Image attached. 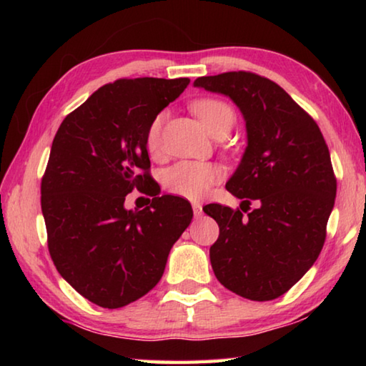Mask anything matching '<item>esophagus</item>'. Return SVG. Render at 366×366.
I'll use <instances>...</instances> for the list:
<instances>
[{
  "label": "esophagus",
  "mask_w": 366,
  "mask_h": 366,
  "mask_svg": "<svg viewBox=\"0 0 366 366\" xmlns=\"http://www.w3.org/2000/svg\"><path fill=\"white\" fill-rule=\"evenodd\" d=\"M192 208H194V214H195V218H200V216L203 214V209H202V203H198V202H194V203H192Z\"/></svg>",
  "instance_id": "esophagus-1"
}]
</instances>
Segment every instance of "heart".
Here are the masks:
<instances>
[{
    "instance_id": "obj_1",
    "label": "heart",
    "mask_w": 366,
    "mask_h": 366,
    "mask_svg": "<svg viewBox=\"0 0 366 366\" xmlns=\"http://www.w3.org/2000/svg\"><path fill=\"white\" fill-rule=\"evenodd\" d=\"M192 109L202 121L207 131L216 135L219 131H231L235 122L234 109L226 102L214 98H203L192 104ZM164 113L154 116L147 131V148L152 154L159 152L161 127H163ZM224 171L219 164L212 161H179L169 169H166L163 182L168 192L179 197L198 200L205 197L216 182H219Z\"/></svg>"
}]
</instances>
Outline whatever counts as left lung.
<instances>
[{
	"mask_svg": "<svg viewBox=\"0 0 366 366\" xmlns=\"http://www.w3.org/2000/svg\"><path fill=\"white\" fill-rule=\"evenodd\" d=\"M194 85L229 97L242 113L247 148L226 189L244 198V212L259 203L247 217L219 203L203 208L219 226L209 247L214 276L244 299H277L323 249L337 189L330 150L313 117L269 79L234 71Z\"/></svg>",
	"mask_w": 366,
	"mask_h": 366,
	"instance_id": "1",
	"label": "left lung"
}]
</instances>
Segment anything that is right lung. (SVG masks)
<instances>
[{
    "label": "right lung",
    "mask_w": 366,
    "mask_h": 366,
    "mask_svg": "<svg viewBox=\"0 0 366 366\" xmlns=\"http://www.w3.org/2000/svg\"><path fill=\"white\" fill-rule=\"evenodd\" d=\"M190 80L119 79L98 89L61 122L41 179L48 250L61 276L103 308H121L157 286L190 224L192 207L158 195L147 131ZM153 196L126 210L127 193Z\"/></svg>",
    "instance_id": "obj_1"
}]
</instances>
